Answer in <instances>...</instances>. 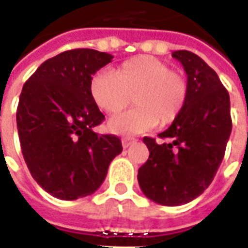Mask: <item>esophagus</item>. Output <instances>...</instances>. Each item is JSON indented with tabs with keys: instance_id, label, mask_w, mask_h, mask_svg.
Returning <instances> with one entry per match:
<instances>
[{
	"instance_id": "esophagus-1",
	"label": "esophagus",
	"mask_w": 248,
	"mask_h": 248,
	"mask_svg": "<svg viewBox=\"0 0 248 248\" xmlns=\"http://www.w3.org/2000/svg\"><path fill=\"white\" fill-rule=\"evenodd\" d=\"M136 142V138H131V137H124V138H122V146H124V149L129 148L131 143H134Z\"/></svg>"
}]
</instances>
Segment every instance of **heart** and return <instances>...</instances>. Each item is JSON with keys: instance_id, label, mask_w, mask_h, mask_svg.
I'll return each instance as SVG.
<instances>
[{"instance_id": "obj_1", "label": "heart", "mask_w": 248, "mask_h": 248, "mask_svg": "<svg viewBox=\"0 0 248 248\" xmlns=\"http://www.w3.org/2000/svg\"><path fill=\"white\" fill-rule=\"evenodd\" d=\"M91 95L100 110L115 115L129 106L134 108L108 121L107 130L131 137L173 124L189 98L186 76L154 56H136L119 65L114 74L100 72L91 82Z\"/></svg>"}]
</instances>
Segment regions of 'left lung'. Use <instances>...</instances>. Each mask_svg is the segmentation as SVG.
I'll return each instance as SVG.
<instances>
[{"instance_id": "8db88e82", "label": "left lung", "mask_w": 248, "mask_h": 248, "mask_svg": "<svg viewBox=\"0 0 248 248\" xmlns=\"http://www.w3.org/2000/svg\"><path fill=\"white\" fill-rule=\"evenodd\" d=\"M189 82L184 110L158 136L145 137L149 158L138 169L143 195L161 205H183L200 196L220 166L232 130L230 95L217 74L189 51H174Z\"/></svg>"}]
</instances>
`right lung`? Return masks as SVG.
<instances>
[{"instance_id":"obj_1","label":"right lung","mask_w":248,"mask_h":248,"mask_svg":"<svg viewBox=\"0 0 248 248\" xmlns=\"http://www.w3.org/2000/svg\"><path fill=\"white\" fill-rule=\"evenodd\" d=\"M112 60L95 49H71L46 60L22 87L17 130L36 183L53 197L76 200L105 181L122 142L96 134L105 115L91 95L93 75Z\"/></svg>"}]
</instances>
